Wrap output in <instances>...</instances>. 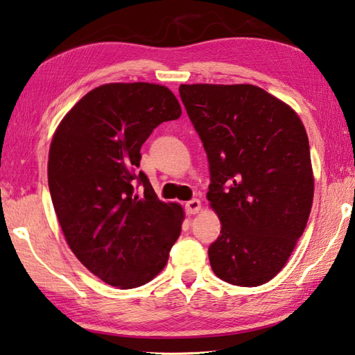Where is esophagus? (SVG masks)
Returning a JSON list of instances; mask_svg holds the SVG:
<instances>
[{
  "instance_id": "1",
  "label": "esophagus",
  "mask_w": 355,
  "mask_h": 355,
  "mask_svg": "<svg viewBox=\"0 0 355 355\" xmlns=\"http://www.w3.org/2000/svg\"><path fill=\"white\" fill-rule=\"evenodd\" d=\"M199 210H200V200L199 199H191L185 204L187 215H196Z\"/></svg>"
}]
</instances>
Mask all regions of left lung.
I'll list each match as a JSON object with an SVG mask.
<instances>
[{
  "mask_svg": "<svg viewBox=\"0 0 355 355\" xmlns=\"http://www.w3.org/2000/svg\"><path fill=\"white\" fill-rule=\"evenodd\" d=\"M209 159L207 199L220 220L215 275L255 287L277 275L303 235L313 199L309 140L289 105L253 85H180Z\"/></svg>",
  "mask_w": 355,
  "mask_h": 355,
  "instance_id": "obj_1",
  "label": "left lung"
}]
</instances>
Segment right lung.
I'll use <instances>...</instances> for the list:
<instances>
[{
    "mask_svg": "<svg viewBox=\"0 0 355 355\" xmlns=\"http://www.w3.org/2000/svg\"><path fill=\"white\" fill-rule=\"evenodd\" d=\"M180 112L165 86L108 83L78 100L52 137L48 180L58 223L73 255L106 284L151 282L180 235L182 207L159 200L137 171L140 146Z\"/></svg>",
    "mask_w": 355,
    "mask_h": 355,
    "instance_id": "1",
    "label": "right lung"
}]
</instances>
